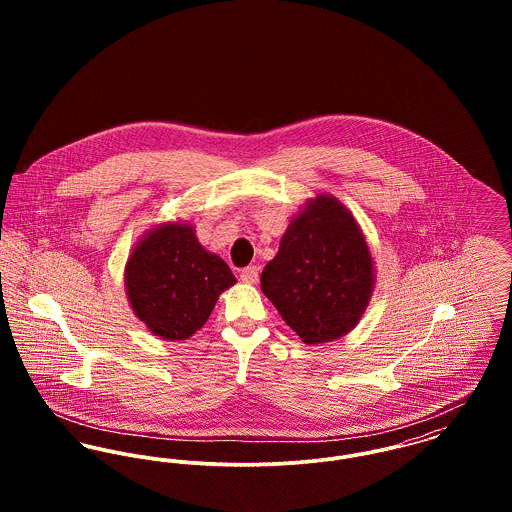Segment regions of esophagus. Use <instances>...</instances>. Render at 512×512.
<instances>
[{"instance_id": "obj_1", "label": "esophagus", "mask_w": 512, "mask_h": 512, "mask_svg": "<svg viewBox=\"0 0 512 512\" xmlns=\"http://www.w3.org/2000/svg\"><path fill=\"white\" fill-rule=\"evenodd\" d=\"M260 270L256 268V266H248V268H244L242 272H240V280L244 282V284H250V286H254V284H258V280H260Z\"/></svg>"}]
</instances>
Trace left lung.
Returning a JSON list of instances; mask_svg holds the SVG:
<instances>
[{
  "label": "left lung",
  "mask_w": 512,
  "mask_h": 512,
  "mask_svg": "<svg viewBox=\"0 0 512 512\" xmlns=\"http://www.w3.org/2000/svg\"><path fill=\"white\" fill-rule=\"evenodd\" d=\"M260 288L305 345L357 327L374 292V260L353 213L319 193L293 215Z\"/></svg>",
  "instance_id": "obj_1"
}]
</instances>
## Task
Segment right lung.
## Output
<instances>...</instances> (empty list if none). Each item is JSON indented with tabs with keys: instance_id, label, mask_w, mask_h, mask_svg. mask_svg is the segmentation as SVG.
<instances>
[{
	"instance_id": "add662e5",
	"label": "right lung",
	"mask_w": 512,
	"mask_h": 512,
	"mask_svg": "<svg viewBox=\"0 0 512 512\" xmlns=\"http://www.w3.org/2000/svg\"><path fill=\"white\" fill-rule=\"evenodd\" d=\"M234 284L226 262L203 248L195 226L185 220L149 228L124 270L132 311L163 341L193 337L207 323L220 293Z\"/></svg>"
}]
</instances>
